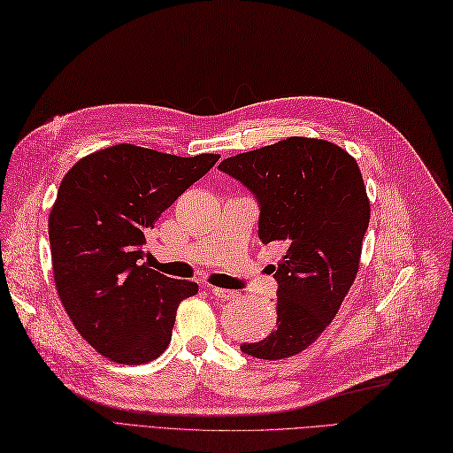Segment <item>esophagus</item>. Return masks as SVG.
Instances as JSON below:
<instances>
[{
    "instance_id": "obj_1",
    "label": "esophagus",
    "mask_w": 453,
    "mask_h": 453,
    "mask_svg": "<svg viewBox=\"0 0 453 453\" xmlns=\"http://www.w3.org/2000/svg\"><path fill=\"white\" fill-rule=\"evenodd\" d=\"M209 291H211L218 300H229V298H235V296H237L235 291L222 289V288H209Z\"/></svg>"
}]
</instances>
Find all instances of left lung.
<instances>
[{"label":"left lung","mask_w":453,"mask_h":453,"mask_svg":"<svg viewBox=\"0 0 453 453\" xmlns=\"http://www.w3.org/2000/svg\"><path fill=\"white\" fill-rule=\"evenodd\" d=\"M259 199V237L278 242L276 328L242 353L281 360L303 353L336 317L357 278L370 197L357 160L340 145L291 136L220 162Z\"/></svg>","instance_id":"left-lung-1"}]
</instances>
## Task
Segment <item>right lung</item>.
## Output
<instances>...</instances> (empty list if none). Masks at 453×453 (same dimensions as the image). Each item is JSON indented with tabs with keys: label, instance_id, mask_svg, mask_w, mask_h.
<instances>
[{
	"label": "right lung",
	"instance_id": "add662e5",
	"mask_svg": "<svg viewBox=\"0 0 453 453\" xmlns=\"http://www.w3.org/2000/svg\"><path fill=\"white\" fill-rule=\"evenodd\" d=\"M218 158L117 143L63 177L48 218L56 289L81 338L108 360L140 365L170 345L177 308L197 283L149 269L143 246L160 214Z\"/></svg>",
	"mask_w": 453,
	"mask_h": 453
}]
</instances>
